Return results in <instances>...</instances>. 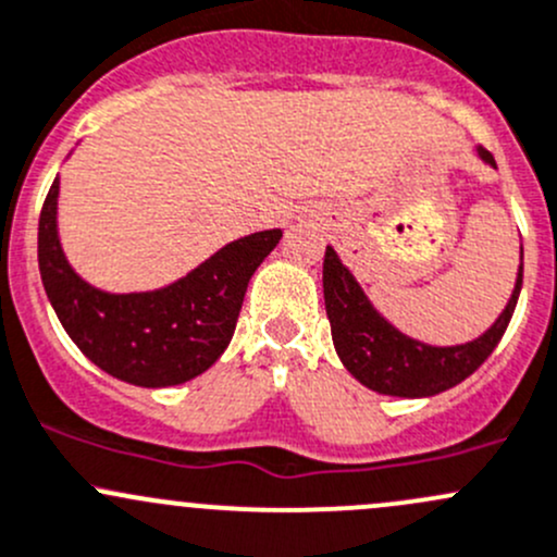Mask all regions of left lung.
<instances>
[{"label":"left lung","instance_id":"left-lung-1","mask_svg":"<svg viewBox=\"0 0 557 557\" xmlns=\"http://www.w3.org/2000/svg\"><path fill=\"white\" fill-rule=\"evenodd\" d=\"M475 151L485 165L496 168L491 151H485L483 146H478ZM520 283H523V245H520L512 294L488 331L467 344L435 347L392 325L373 307L362 285L331 245L325 248L323 261L325 312L331 320V336L338 360L362 386L392 397H432L475 373L505 336L515 304H518Z\"/></svg>","mask_w":557,"mask_h":557}]
</instances>
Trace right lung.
<instances>
[{
	"label": "right lung",
	"mask_w": 557,
	"mask_h": 557,
	"mask_svg": "<svg viewBox=\"0 0 557 557\" xmlns=\"http://www.w3.org/2000/svg\"><path fill=\"white\" fill-rule=\"evenodd\" d=\"M55 175L39 215V272L45 294L87 360L120 382L162 389L208 371L230 347L250 277L283 230L232 239L191 272L154 290L111 294L72 267L58 232Z\"/></svg>",
	"instance_id": "right-lung-1"
}]
</instances>
